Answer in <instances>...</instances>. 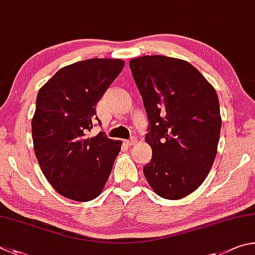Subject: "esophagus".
<instances>
[{
  "instance_id": "34e87169",
  "label": "esophagus",
  "mask_w": 255,
  "mask_h": 255,
  "mask_svg": "<svg viewBox=\"0 0 255 255\" xmlns=\"http://www.w3.org/2000/svg\"><path fill=\"white\" fill-rule=\"evenodd\" d=\"M136 142H137L136 137H132V139H130V140H124V143L127 145H133V144H135Z\"/></svg>"
}]
</instances>
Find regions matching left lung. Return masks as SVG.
Returning <instances> with one entry per match:
<instances>
[{"label": "left lung", "instance_id": "1", "mask_svg": "<svg viewBox=\"0 0 255 255\" xmlns=\"http://www.w3.org/2000/svg\"><path fill=\"white\" fill-rule=\"evenodd\" d=\"M150 127L152 159L143 173L160 197H186L206 179L222 127L215 88L188 61L166 56L130 60Z\"/></svg>", "mask_w": 255, "mask_h": 255}]
</instances>
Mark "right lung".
Wrapping results in <instances>:
<instances>
[{"label": "right lung", "instance_id": "1", "mask_svg": "<svg viewBox=\"0 0 255 255\" xmlns=\"http://www.w3.org/2000/svg\"><path fill=\"white\" fill-rule=\"evenodd\" d=\"M123 67L110 58L78 61L39 89L31 122L34 153L49 184L66 198H96L111 175L122 142L87 133L100 122L96 104Z\"/></svg>", "mask_w": 255, "mask_h": 255}]
</instances>
